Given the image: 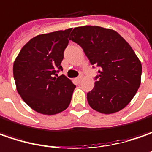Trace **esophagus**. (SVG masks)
Instances as JSON below:
<instances>
[{
	"mask_svg": "<svg viewBox=\"0 0 152 152\" xmlns=\"http://www.w3.org/2000/svg\"><path fill=\"white\" fill-rule=\"evenodd\" d=\"M81 79H82V77H81V76H79V77H77V78H76V79H75V81H76V82H77V83H80L81 81Z\"/></svg>",
	"mask_w": 152,
	"mask_h": 152,
	"instance_id": "esophagus-1",
	"label": "esophagus"
}]
</instances>
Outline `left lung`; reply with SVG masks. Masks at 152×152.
<instances>
[{"instance_id": "1", "label": "left lung", "mask_w": 152, "mask_h": 152, "mask_svg": "<svg viewBox=\"0 0 152 152\" xmlns=\"http://www.w3.org/2000/svg\"><path fill=\"white\" fill-rule=\"evenodd\" d=\"M70 39L83 49L92 66L100 68L87 102L97 112L110 114L128 105L140 85L141 63L123 37L109 28L82 26Z\"/></svg>"}]
</instances>
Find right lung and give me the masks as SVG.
<instances>
[{
	"label": "right lung",
	"instance_id": "right-lung-1",
	"mask_svg": "<svg viewBox=\"0 0 152 152\" xmlns=\"http://www.w3.org/2000/svg\"><path fill=\"white\" fill-rule=\"evenodd\" d=\"M71 29L40 34L22 48L13 64V76L19 95L34 111L54 115L66 109L76 86L60 66Z\"/></svg>",
	"mask_w": 152,
	"mask_h": 152
}]
</instances>
